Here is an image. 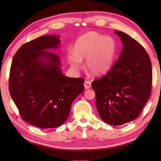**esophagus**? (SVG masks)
Listing matches in <instances>:
<instances>
[{
    "label": "esophagus",
    "mask_w": 161,
    "mask_h": 161,
    "mask_svg": "<svg viewBox=\"0 0 161 161\" xmlns=\"http://www.w3.org/2000/svg\"><path fill=\"white\" fill-rule=\"evenodd\" d=\"M84 85V88H86V89H88V88H90L91 86V84L90 81H85Z\"/></svg>",
    "instance_id": "obj_1"
}]
</instances>
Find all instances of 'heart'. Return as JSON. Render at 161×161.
<instances>
[{"mask_svg": "<svg viewBox=\"0 0 161 161\" xmlns=\"http://www.w3.org/2000/svg\"><path fill=\"white\" fill-rule=\"evenodd\" d=\"M116 51V43L111 36H104L89 32L79 37L74 46V52L67 54V60L73 70H80L81 60L86 59L85 67L90 73L100 75L111 66Z\"/></svg>", "mask_w": 161, "mask_h": 161, "instance_id": "b5f03b06", "label": "heart"}]
</instances>
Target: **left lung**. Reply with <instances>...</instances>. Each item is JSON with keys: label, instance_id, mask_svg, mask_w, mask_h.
<instances>
[{"label": "left lung", "instance_id": "obj_1", "mask_svg": "<svg viewBox=\"0 0 161 161\" xmlns=\"http://www.w3.org/2000/svg\"><path fill=\"white\" fill-rule=\"evenodd\" d=\"M122 50L108 73L94 80L92 87L96 96L98 114L111 125L131 122L141 114L151 93V60L144 47L120 31Z\"/></svg>", "mask_w": 161, "mask_h": 161}]
</instances>
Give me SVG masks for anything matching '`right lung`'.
<instances>
[{
	"label": "right lung",
	"mask_w": 161,
	"mask_h": 161,
	"mask_svg": "<svg viewBox=\"0 0 161 161\" xmlns=\"http://www.w3.org/2000/svg\"><path fill=\"white\" fill-rule=\"evenodd\" d=\"M59 36L45 35L17 50L10 68L9 89L23 120L37 127L56 128L69 116L74 100L84 90L83 78L65 76L58 54Z\"/></svg>",
	"instance_id": "1"
}]
</instances>
